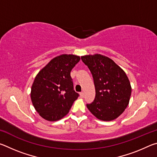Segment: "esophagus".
<instances>
[{"instance_id":"obj_1","label":"esophagus","mask_w":157,"mask_h":157,"mask_svg":"<svg viewBox=\"0 0 157 157\" xmlns=\"http://www.w3.org/2000/svg\"><path fill=\"white\" fill-rule=\"evenodd\" d=\"M79 95H80V97L81 98H84V92L79 93Z\"/></svg>"}]
</instances>
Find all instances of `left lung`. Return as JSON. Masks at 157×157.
I'll use <instances>...</instances> for the list:
<instances>
[{
    "instance_id": "left-lung-1",
    "label": "left lung",
    "mask_w": 157,
    "mask_h": 157,
    "mask_svg": "<svg viewBox=\"0 0 157 157\" xmlns=\"http://www.w3.org/2000/svg\"><path fill=\"white\" fill-rule=\"evenodd\" d=\"M81 59L94 78L95 97L86 107L97 118L111 121L123 113L129 104L132 87L124 71L112 59L100 54Z\"/></svg>"
}]
</instances>
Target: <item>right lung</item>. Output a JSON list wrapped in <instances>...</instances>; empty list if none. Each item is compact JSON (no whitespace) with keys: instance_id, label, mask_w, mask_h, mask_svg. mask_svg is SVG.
Returning <instances> with one entry per match:
<instances>
[{"instance_id":"obj_1","label":"right lung","mask_w":157,"mask_h":157,"mask_svg":"<svg viewBox=\"0 0 157 157\" xmlns=\"http://www.w3.org/2000/svg\"><path fill=\"white\" fill-rule=\"evenodd\" d=\"M80 60L74 55L53 58L37 74L31 88L34 109L48 121L62 119L69 112L79 94L73 89L71 71Z\"/></svg>"}]
</instances>
